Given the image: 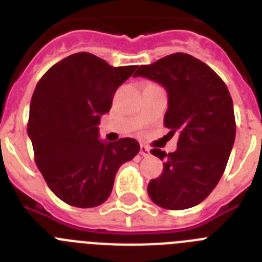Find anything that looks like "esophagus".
<instances>
[{"label":"esophagus","instance_id":"34e87169","mask_svg":"<svg viewBox=\"0 0 262 262\" xmlns=\"http://www.w3.org/2000/svg\"><path fill=\"white\" fill-rule=\"evenodd\" d=\"M140 154L142 157H147L150 154V147H147L146 145H141L140 147Z\"/></svg>","mask_w":262,"mask_h":262}]
</instances>
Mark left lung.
I'll use <instances>...</instances> for the list:
<instances>
[{
    "mask_svg": "<svg viewBox=\"0 0 262 262\" xmlns=\"http://www.w3.org/2000/svg\"><path fill=\"white\" fill-rule=\"evenodd\" d=\"M133 76L146 77L165 88L169 108L163 124L172 136L179 134L174 153L150 150L165 161L162 174L147 186L150 199L166 210L196 206L220 181L235 142L228 88L212 68L183 52L141 66Z\"/></svg>",
    "mask_w": 262,
    "mask_h": 262,
    "instance_id": "1",
    "label": "left lung"
}]
</instances>
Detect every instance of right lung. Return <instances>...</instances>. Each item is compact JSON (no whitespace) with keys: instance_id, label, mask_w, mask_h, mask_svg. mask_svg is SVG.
<instances>
[{"instance_id":"1","label":"right lung","mask_w":262,"mask_h":262,"mask_svg":"<svg viewBox=\"0 0 262 262\" xmlns=\"http://www.w3.org/2000/svg\"><path fill=\"white\" fill-rule=\"evenodd\" d=\"M136 68L112 67L92 54L77 52L52 66L36 84L27 134L38 169L64 203L80 208L103 204L120 166L140 151L134 138H99L100 118Z\"/></svg>"}]
</instances>
